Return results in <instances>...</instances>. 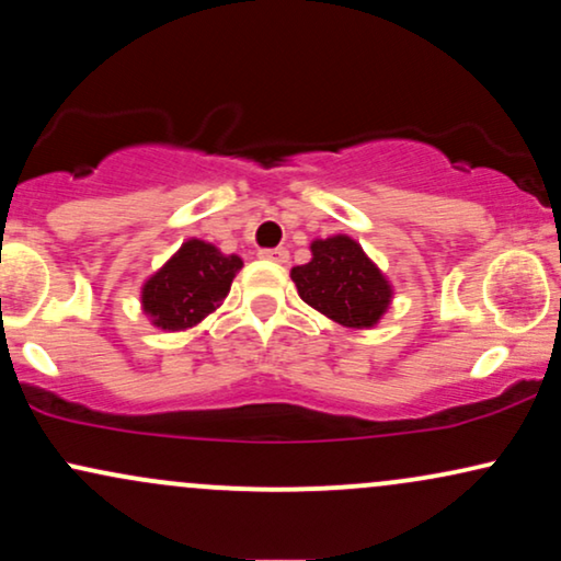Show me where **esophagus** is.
I'll return each instance as SVG.
<instances>
[{
	"mask_svg": "<svg viewBox=\"0 0 561 561\" xmlns=\"http://www.w3.org/2000/svg\"><path fill=\"white\" fill-rule=\"evenodd\" d=\"M261 259L274 261V263H287V261H289V253H287L285 248H276V250H261Z\"/></svg>",
	"mask_w": 561,
	"mask_h": 561,
	"instance_id": "34e87169",
	"label": "esophagus"
}]
</instances>
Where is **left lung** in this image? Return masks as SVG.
I'll list each match as a JSON object with an SVG mask.
<instances>
[{
  "mask_svg": "<svg viewBox=\"0 0 561 561\" xmlns=\"http://www.w3.org/2000/svg\"><path fill=\"white\" fill-rule=\"evenodd\" d=\"M289 276L308 306L351 330H371L392 302L388 276L347 234L313 240L311 261Z\"/></svg>",
  "mask_w": 561,
  "mask_h": 561,
  "instance_id": "obj_1",
  "label": "left lung"
}]
</instances>
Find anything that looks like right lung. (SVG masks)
I'll list each match as a JSON object with an SVG mask.
<instances>
[{
	"instance_id": "obj_1",
	"label": "right lung",
	"mask_w": 561,
	"mask_h": 561,
	"mask_svg": "<svg viewBox=\"0 0 561 561\" xmlns=\"http://www.w3.org/2000/svg\"><path fill=\"white\" fill-rule=\"evenodd\" d=\"M242 268L240 255H224L216 244L186 240L141 285V311L163 332H184L214 313Z\"/></svg>"
}]
</instances>
